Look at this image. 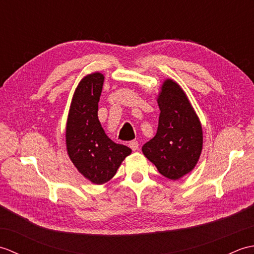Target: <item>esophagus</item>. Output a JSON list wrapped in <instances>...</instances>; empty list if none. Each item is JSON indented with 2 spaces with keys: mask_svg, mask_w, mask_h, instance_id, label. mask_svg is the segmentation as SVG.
Wrapping results in <instances>:
<instances>
[{
  "mask_svg": "<svg viewBox=\"0 0 254 254\" xmlns=\"http://www.w3.org/2000/svg\"><path fill=\"white\" fill-rule=\"evenodd\" d=\"M128 145H130L131 149L134 150V152H135V150H137V149H138V146H139V144H138L137 141H131L130 144H128Z\"/></svg>",
  "mask_w": 254,
  "mask_h": 254,
  "instance_id": "34e87169",
  "label": "esophagus"
}]
</instances>
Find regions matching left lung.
<instances>
[{"label": "left lung", "mask_w": 254, "mask_h": 254, "mask_svg": "<svg viewBox=\"0 0 254 254\" xmlns=\"http://www.w3.org/2000/svg\"><path fill=\"white\" fill-rule=\"evenodd\" d=\"M157 102L160 109L157 133L142 150L161 175L178 180L197 164L203 148L202 126L186 93L175 80H165Z\"/></svg>", "instance_id": "obj_1"}]
</instances>
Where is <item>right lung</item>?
Listing matches in <instances>:
<instances>
[{"instance_id": "obj_1", "label": "right lung", "mask_w": 254, "mask_h": 254, "mask_svg": "<svg viewBox=\"0 0 254 254\" xmlns=\"http://www.w3.org/2000/svg\"><path fill=\"white\" fill-rule=\"evenodd\" d=\"M105 76L86 75L73 95L66 122V150L69 159L86 179L102 185L116 175L132 149L112 142L98 119V102Z\"/></svg>"}]
</instances>
